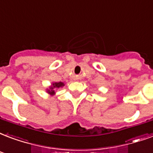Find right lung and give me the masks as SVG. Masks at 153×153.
<instances>
[{"label":"right lung","instance_id":"1","mask_svg":"<svg viewBox=\"0 0 153 153\" xmlns=\"http://www.w3.org/2000/svg\"><path fill=\"white\" fill-rule=\"evenodd\" d=\"M64 83L63 82H54L53 83V86L52 87H50V89L48 90V93L49 94H51V95H53L55 92H54V89L55 88H59V87H63Z\"/></svg>","mask_w":153,"mask_h":153}]
</instances>
